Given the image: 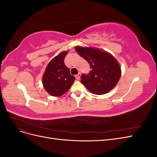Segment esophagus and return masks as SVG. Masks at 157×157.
<instances>
[{"label":"esophagus","mask_w":157,"mask_h":157,"mask_svg":"<svg viewBox=\"0 0 157 157\" xmlns=\"http://www.w3.org/2000/svg\"><path fill=\"white\" fill-rule=\"evenodd\" d=\"M75 77H76V78H77V80H79V79H80V73H78V74L76 75H75Z\"/></svg>","instance_id":"34e87169"}]
</instances>
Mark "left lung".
<instances>
[{"mask_svg":"<svg viewBox=\"0 0 157 157\" xmlns=\"http://www.w3.org/2000/svg\"><path fill=\"white\" fill-rule=\"evenodd\" d=\"M75 50L90 64L91 71L81 76L82 84L90 92L105 94L114 88L121 76V69L114 57L99 49L76 46Z\"/></svg>","mask_w":157,"mask_h":157,"instance_id":"obj_1","label":"left lung"}]
</instances>
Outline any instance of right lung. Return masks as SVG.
<instances>
[{
	"label": "right lung",
	"mask_w": 157,
	"mask_h": 157,
	"mask_svg": "<svg viewBox=\"0 0 157 157\" xmlns=\"http://www.w3.org/2000/svg\"><path fill=\"white\" fill-rule=\"evenodd\" d=\"M67 54V51L62 52L52 59L47 65L42 77L44 89L52 96H62L68 91L75 80L64 63Z\"/></svg>",
	"instance_id": "add662e5"
}]
</instances>
